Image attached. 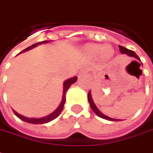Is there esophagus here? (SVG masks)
I'll return each instance as SVG.
<instances>
[{
	"label": "esophagus",
	"instance_id": "34e87169",
	"mask_svg": "<svg viewBox=\"0 0 153 153\" xmlns=\"http://www.w3.org/2000/svg\"><path fill=\"white\" fill-rule=\"evenodd\" d=\"M88 73V69H83L79 72V74H86Z\"/></svg>",
	"mask_w": 153,
	"mask_h": 153
}]
</instances>
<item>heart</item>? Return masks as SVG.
<instances>
[{"mask_svg":"<svg viewBox=\"0 0 153 153\" xmlns=\"http://www.w3.org/2000/svg\"><path fill=\"white\" fill-rule=\"evenodd\" d=\"M85 50L90 56H97L100 54L103 59H109L114 54V50L108 45L103 46L102 45L91 44L87 45Z\"/></svg>","mask_w":153,"mask_h":153,"instance_id":"1","label":"heart"}]
</instances>
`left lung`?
Returning <instances> with one entry per match:
<instances>
[{
	"label": "left lung",
	"mask_w": 153,
	"mask_h": 153,
	"mask_svg": "<svg viewBox=\"0 0 153 153\" xmlns=\"http://www.w3.org/2000/svg\"><path fill=\"white\" fill-rule=\"evenodd\" d=\"M119 51L121 52L122 54H128V56H131V57H134V58H136L137 59H138L140 60L139 57L137 56L136 54V53L134 52V51H130L128 49H127V48H125L123 46H121V45H119ZM88 102H89V104H90V107H91L92 110L94 112V114L96 115H98L99 117H102V118H104V119H107V120H109V121H120V119H115V118H112V117H109L106 116L105 114H102L100 111L99 110V108H97V106L94 104V102L93 101V99H92V95H91V92L89 91L88 92Z\"/></svg>",
	"instance_id": "obj_1"
}]
</instances>
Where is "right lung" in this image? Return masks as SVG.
<instances>
[{
    "mask_svg": "<svg viewBox=\"0 0 153 153\" xmlns=\"http://www.w3.org/2000/svg\"><path fill=\"white\" fill-rule=\"evenodd\" d=\"M49 42H50V41L45 40V41H42V42H38V43L34 44V45H32L31 46L28 47V48H26V49L24 50L23 51H21V53L29 51V50H30V49H32V48L37 46L38 45H41V44H45V43H49ZM76 80H77V77L74 76L73 77V78H71V79H69L65 80V81L64 82V90H63V98H62L61 102H60L59 106L56 108L55 111H54L52 114H51L50 115H48V116H46V117H41V118H31V117H25V116H22V115H21L20 114H18V113L16 112L15 110H13L14 114H16V116L19 117V118L21 119V120L26 122V123H32V124H43V123H49V122L54 120V118H56V117H58L59 115L60 114V113L62 112V110H63V108H64V105H65V102L66 101V99H65L66 92H67V90L69 89V87L71 86V84L76 82Z\"/></svg>",
    "mask_w": 153,
    "mask_h": 153,
    "instance_id": "right-lung-1",
    "label": "right lung"
}]
</instances>
